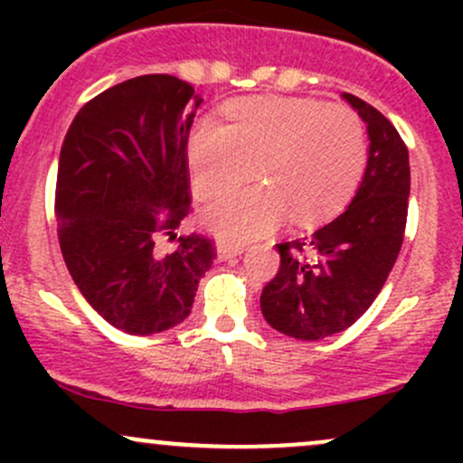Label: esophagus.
Wrapping results in <instances>:
<instances>
[{"instance_id": "34e87169", "label": "esophagus", "mask_w": 463, "mask_h": 463, "mask_svg": "<svg viewBox=\"0 0 463 463\" xmlns=\"http://www.w3.org/2000/svg\"><path fill=\"white\" fill-rule=\"evenodd\" d=\"M241 252H243L241 246H232V243L217 241V257H220L222 261H228V259H235Z\"/></svg>"}]
</instances>
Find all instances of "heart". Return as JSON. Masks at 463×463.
I'll use <instances>...</instances> for the list:
<instances>
[{
    "label": "heart",
    "instance_id": "1",
    "mask_svg": "<svg viewBox=\"0 0 463 463\" xmlns=\"http://www.w3.org/2000/svg\"><path fill=\"white\" fill-rule=\"evenodd\" d=\"M228 124L200 119L187 141L191 184L202 200L250 176L261 184L235 189L204 209V224L226 241L268 235L289 213L311 224L335 213L357 187L365 165L361 119L344 106L316 99H241Z\"/></svg>",
    "mask_w": 463,
    "mask_h": 463
}]
</instances>
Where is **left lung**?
<instances>
[{
	"mask_svg": "<svg viewBox=\"0 0 463 463\" xmlns=\"http://www.w3.org/2000/svg\"><path fill=\"white\" fill-rule=\"evenodd\" d=\"M342 98L368 128V165L342 215L309 237L279 243V274L263 287V317L279 333L317 342L346 331L368 311L394 268L405 237L409 152L374 106Z\"/></svg>",
	"mask_w": 463,
	"mask_h": 463,
	"instance_id": "8db88e82",
	"label": "left lung"
}]
</instances>
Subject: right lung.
<instances>
[{"mask_svg":"<svg viewBox=\"0 0 463 463\" xmlns=\"http://www.w3.org/2000/svg\"><path fill=\"white\" fill-rule=\"evenodd\" d=\"M200 95L184 80L150 73L95 95L61 147L58 241L69 274L106 322L130 335L187 320L215 246L198 232L172 252L189 215L187 139Z\"/></svg>","mask_w":463,"mask_h":463,"instance_id":"add662e5","label":"right lung"}]
</instances>
